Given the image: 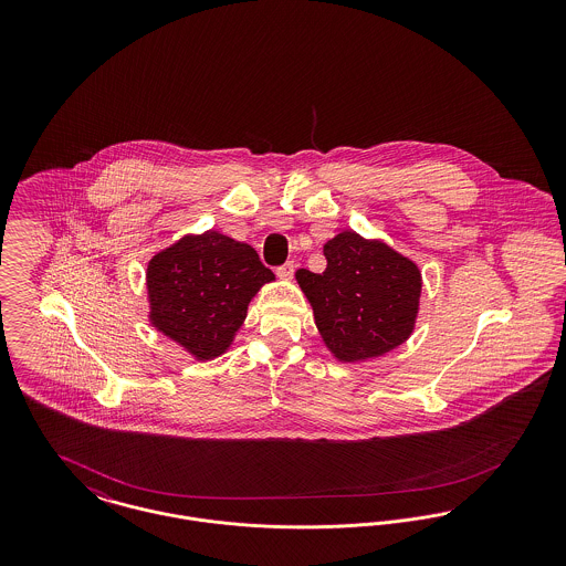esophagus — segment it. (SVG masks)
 <instances>
[{"instance_id":"esophagus-1","label":"esophagus","mask_w":566,"mask_h":566,"mask_svg":"<svg viewBox=\"0 0 566 566\" xmlns=\"http://www.w3.org/2000/svg\"><path fill=\"white\" fill-rule=\"evenodd\" d=\"M295 263L291 261V263H286V265H282V268H277L275 273H277V277H280V280H293V275H295Z\"/></svg>"}]
</instances>
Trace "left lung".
<instances>
[{
	"label": "left lung",
	"mask_w": 566,
	"mask_h": 566,
	"mask_svg": "<svg viewBox=\"0 0 566 566\" xmlns=\"http://www.w3.org/2000/svg\"><path fill=\"white\" fill-rule=\"evenodd\" d=\"M323 250L326 270H298L295 277L331 356L365 363L405 344L420 312V268L356 231L337 233Z\"/></svg>",
	"instance_id": "obj_1"
}]
</instances>
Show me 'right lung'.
<instances>
[{"label": "right lung", "instance_id": "1", "mask_svg": "<svg viewBox=\"0 0 566 566\" xmlns=\"http://www.w3.org/2000/svg\"><path fill=\"white\" fill-rule=\"evenodd\" d=\"M273 280L252 245L218 231L189 233L148 261V323L195 360H214L233 346L250 301Z\"/></svg>", "mask_w": 566, "mask_h": 566}]
</instances>
